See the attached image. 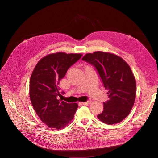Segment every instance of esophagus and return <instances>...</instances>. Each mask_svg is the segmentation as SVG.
<instances>
[{"mask_svg":"<svg viewBox=\"0 0 158 158\" xmlns=\"http://www.w3.org/2000/svg\"><path fill=\"white\" fill-rule=\"evenodd\" d=\"M91 103H92V101H87V102H82L81 104H83V105H88V104H90Z\"/></svg>","mask_w":158,"mask_h":158,"instance_id":"esophagus-1","label":"esophagus"}]
</instances>
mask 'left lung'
Instances as JSON below:
<instances>
[{
  "instance_id": "left-lung-1",
  "label": "left lung",
  "mask_w": 158,
  "mask_h": 158,
  "mask_svg": "<svg viewBox=\"0 0 158 158\" xmlns=\"http://www.w3.org/2000/svg\"><path fill=\"white\" fill-rule=\"evenodd\" d=\"M82 60L95 66L110 99L104 102L97 118L108 125L117 123L130 113L136 98V80L129 64L120 57L97 51L86 54Z\"/></svg>"
}]
</instances>
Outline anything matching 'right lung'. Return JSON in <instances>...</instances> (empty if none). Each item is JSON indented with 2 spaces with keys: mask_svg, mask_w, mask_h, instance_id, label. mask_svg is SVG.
Listing matches in <instances>:
<instances>
[{
  "mask_svg": "<svg viewBox=\"0 0 158 158\" xmlns=\"http://www.w3.org/2000/svg\"><path fill=\"white\" fill-rule=\"evenodd\" d=\"M82 56L64 52L48 54L38 61L32 71L29 85L31 102L40 120L48 127L64 128L76 112L77 103H66L57 100V97L61 95L58 87L60 80Z\"/></svg>",
  "mask_w": 158,
  "mask_h": 158,
  "instance_id": "obj_1",
  "label": "right lung"
}]
</instances>
